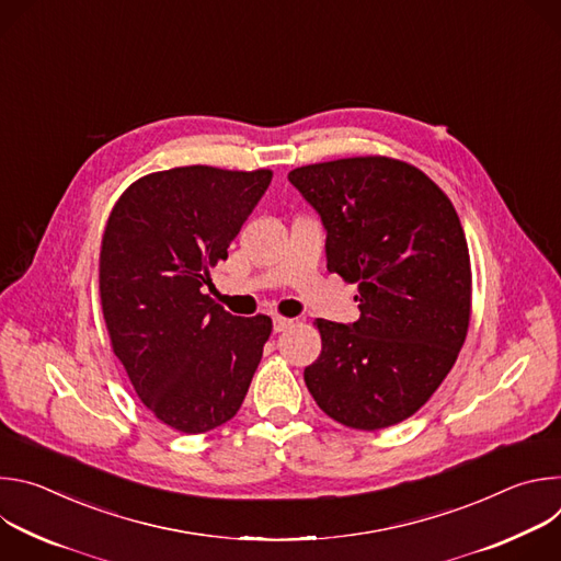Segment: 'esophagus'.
Returning <instances> with one entry per match:
<instances>
[{"label":"esophagus","instance_id":"1","mask_svg":"<svg viewBox=\"0 0 561 561\" xmlns=\"http://www.w3.org/2000/svg\"><path fill=\"white\" fill-rule=\"evenodd\" d=\"M293 324V319H288V317H273V331L275 333H284L288 327Z\"/></svg>","mask_w":561,"mask_h":561}]
</instances>
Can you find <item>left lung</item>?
<instances>
[{
  "mask_svg": "<svg viewBox=\"0 0 561 561\" xmlns=\"http://www.w3.org/2000/svg\"><path fill=\"white\" fill-rule=\"evenodd\" d=\"M322 217L327 268L357 284L359 319H317L304 381L335 422L379 431L417 413L468 333L470 257L450 199L420 169L351 157L288 173Z\"/></svg>",
  "mask_w": 561,
  "mask_h": 561,
  "instance_id": "left-lung-1",
  "label": "left lung"
}]
</instances>
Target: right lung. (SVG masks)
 Instances as JSON below:
<instances>
[{
  "instance_id": "right-lung-1",
  "label": "right lung",
  "mask_w": 561,
  "mask_h": 561,
  "mask_svg": "<svg viewBox=\"0 0 561 561\" xmlns=\"http://www.w3.org/2000/svg\"><path fill=\"white\" fill-rule=\"evenodd\" d=\"M271 180L264 169H171L128 186L108 217L100 295L111 344L144 407L180 433L234 417L273 331L271 317H234L204 293Z\"/></svg>"
}]
</instances>
